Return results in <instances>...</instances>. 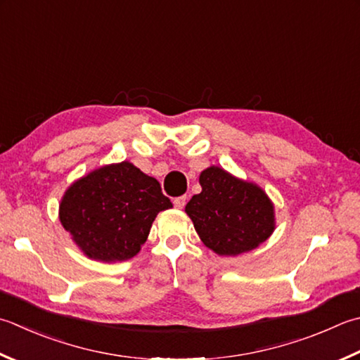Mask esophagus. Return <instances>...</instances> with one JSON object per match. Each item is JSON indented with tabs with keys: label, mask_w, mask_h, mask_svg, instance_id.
Listing matches in <instances>:
<instances>
[{
	"label": "esophagus",
	"mask_w": 360,
	"mask_h": 360,
	"mask_svg": "<svg viewBox=\"0 0 360 360\" xmlns=\"http://www.w3.org/2000/svg\"><path fill=\"white\" fill-rule=\"evenodd\" d=\"M186 202H187V196H186V195L178 196V198H174V200H173L174 207H178V209H182V207H184V206H186Z\"/></svg>",
	"instance_id": "34e87169"
}]
</instances>
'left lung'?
Wrapping results in <instances>:
<instances>
[{
  "mask_svg": "<svg viewBox=\"0 0 360 360\" xmlns=\"http://www.w3.org/2000/svg\"><path fill=\"white\" fill-rule=\"evenodd\" d=\"M201 193L187 202L202 243L220 256H237L265 242L274 229L273 204L262 188L210 167L200 176Z\"/></svg>",
  "mask_w": 360,
  "mask_h": 360,
  "instance_id": "obj_1",
  "label": "left lung"
}]
</instances>
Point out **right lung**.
I'll return each mask as SVG.
<instances>
[{
	"label": "right lung",
	"mask_w": 360,
	"mask_h": 360,
	"mask_svg": "<svg viewBox=\"0 0 360 360\" xmlns=\"http://www.w3.org/2000/svg\"><path fill=\"white\" fill-rule=\"evenodd\" d=\"M170 207L156 179L122 162L76 181L63 195L59 215L89 257L112 262L136 256L154 218Z\"/></svg>",
	"instance_id": "1"
}]
</instances>
